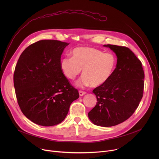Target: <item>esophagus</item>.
<instances>
[{
	"mask_svg": "<svg viewBox=\"0 0 159 159\" xmlns=\"http://www.w3.org/2000/svg\"><path fill=\"white\" fill-rule=\"evenodd\" d=\"M79 94L80 96H82L85 95L86 94V93L84 92V91H82V90H80V91L79 92Z\"/></svg>",
	"mask_w": 159,
	"mask_h": 159,
	"instance_id": "obj_1",
	"label": "esophagus"
}]
</instances>
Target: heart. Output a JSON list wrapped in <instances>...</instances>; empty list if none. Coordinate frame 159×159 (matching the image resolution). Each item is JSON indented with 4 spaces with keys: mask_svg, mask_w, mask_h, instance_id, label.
I'll return each instance as SVG.
<instances>
[{
    "mask_svg": "<svg viewBox=\"0 0 159 159\" xmlns=\"http://www.w3.org/2000/svg\"><path fill=\"white\" fill-rule=\"evenodd\" d=\"M63 74L69 79H75L83 70V77L76 85L85 87H100L106 84L114 74L116 58L111 53L90 47H78L72 52V58L65 57L60 63Z\"/></svg>",
    "mask_w": 159,
    "mask_h": 159,
    "instance_id": "obj_1",
    "label": "heart"
}]
</instances>
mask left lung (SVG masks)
Segmentation results:
<instances>
[{
  "mask_svg": "<svg viewBox=\"0 0 159 159\" xmlns=\"http://www.w3.org/2000/svg\"><path fill=\"white\" fill-rule=\"evenodd\" d=\"M103 47L116 54V66L110 80L93 90L97 103L88 116L95 125L109 127L123 123L137 109L143 97L145 74L141 61L128 48Z\"/></svg>",
  "mask_w": 159,
  "mask_h": 159,
  "instance_id": "obj_1",
  "label": "left lung"
}]
</instances>
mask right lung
<instances>
[{
	"instance_id": "add662e5",
	"label": "right lung",
	"mask_w": 159,
	"mask_h": 159,
	"mask_svg": "<svg viewBox=\"0 0 159 159\" xmlns=\"http://www.w3.org/2000/svg\"><path fill=\"white\" fill-rule=\"evenodd\" d=\"M69 44L40 40L26 48L16 64L14 85L18 104L24 115L38 125L60 123L79 97L60 69L61 55Z\"/></svg>"
}]
</instances>
